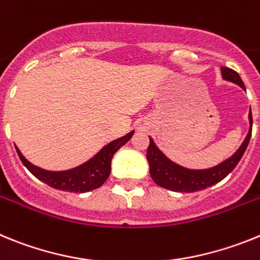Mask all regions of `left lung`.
Masks as SVG:
<instances>
[{
    "label": "left lung",
    "mask_w": 260,
    "mask_h": 260,
    "mask_svg": "<svg viewBox=\"0 0 260 260\" xmlns=\"http://www.w3.org/2000/svg\"><path fill=\"white\" fill-rule=\"evenodd\" d=\"M221 74H222L224 80L237 83L238 86L246 90L239 74L234 72L233 69L222 67L221 68ZM249 133H247L246 139L243 140V143L238 148V150L232 157L218 164L217 166L203 169V170H192V169L183 168V166L173 162L157 148L153 139L149 137L150 144H149L148 152H146V159L149 162L150 177H152V179L154 180L158 186L170 189V191H175V192H195V191H200V189H204L207 187H211L213 184L218 183V182H221L226 177L228 174H230L234 170L237 164L241 161L246 148L249 145L252 127L251 110H250L249 114Z\"/></svg>",
    "instance_id": "8db88e82"
}]
</instances>
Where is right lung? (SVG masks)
<instances>
[{"label": "right lung", "instance_id": "right-lung-1", "mask_svg": "<svg viewBox=\"0 0 260 260\" xmlns=\"http://www.w3.org/2000/svg\"><path fill=\"white\" fill-rule=\"evenodd\" d=\"M133 133L135 131H131L125 136L114 140L106 146H103L94 157L90 158L89 161L77 166V168L64 171H49L38 168L27 161L17 146L15 149H17L22 164L28 169V171L34 177H36L48 186L56 189H61V191H69V192H89V191L101 187L107 180L108 175L111 173L112 157L124 144L129 141Z\"/></svg>", "mask_w": 260, "mask_h": 260}]
</instances>
